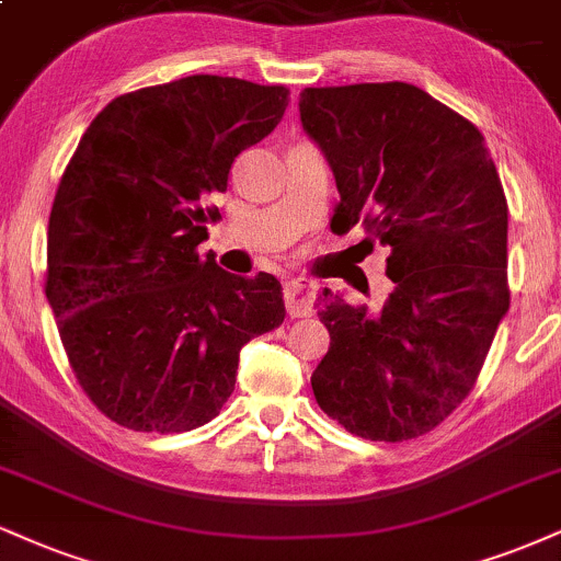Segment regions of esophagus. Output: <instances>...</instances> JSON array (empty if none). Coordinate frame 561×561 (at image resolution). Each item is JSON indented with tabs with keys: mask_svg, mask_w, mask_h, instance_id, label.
<instances>
[{
	"mask_svg": "<svg viewBox=\"0 0 561 561\" xmlns=\"http://www.w3.org/2000/svg\"><path fill=\"white\" fill-rule=\"evenodd\" d=\"M313 300H316V282L308 276H295L285 285V302L287 313L293 319H306L313 313Z\"/></svg>",
	"mask_w": 561,
	"mask_h": 561,
	"instance_id": "34e87169",
	"label": "esophagus"
}]
</instances>
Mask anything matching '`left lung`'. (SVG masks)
Returning a JSON list of instances; mask_svg holds the SVG:
<instances>
[{
	"label": "left lung",
	"instance_id": "8db88e82",
	"mask_svg": "<svg viewBox=\"0 0 561 561\" xmlns=\"http://www.w3.org/2000/svg\"><path fill=\"white\" fill-rule=\"evenodd\" d=\"M300 119L340 191L332 229L389 245L394 285L376 313L319 295L316 402L360 438H417L476 387L510 308L502 180L470 119L400 80L306 88Z\"/></svg>",
	"mask_w": 561,
	"mask_h": 561
}]
</instances>
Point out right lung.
I'll list each match as a JSON object with an SVG mask.
<instances>
[{"mask_svg": "<svg viewBox=\"0 0 561 561\" xmlns=\"http://www.w3.org/2000/svg\"><path fill=\"white\" fill-rule=\"evenodd\" d=\"M289 88L191 76L112 99L65 167L46 298L85 397L146 434L219 415L245 342L285 321L276 276L201 255L232 161L285 117Z\"/></svg>", "mask_w": 561, "mask_h": 561, "instance_id": "right-lung-1", "label": "right lung"}]
</instances>
